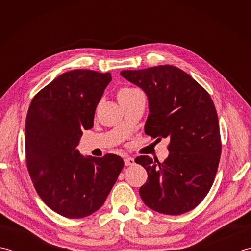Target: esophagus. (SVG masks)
Instances as JSON below:
<instances>
[{
	"label": "esophagus",
	"instance_id": "1",
	"mask_svg": "<svg viewBox=\"0 0 251 251\" xmlns=\"http://www.w3.org/2000/svg\"><path fill=\"white\" fill-rule=\"evenodd\" d=\"M124 163L126 166H132L135 164V159L130 156H125L124 157Z\"/></svg>",
	"mask_w": 251,
	"mask_h": 251
}]
</instances>
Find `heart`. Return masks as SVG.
Masks as SVG:
<instances>
[{
	"instance_id": "obj_1",
	"label": "heart",
	"mask_w": 251,
	"mask_h": 251,
	"mask_svg": "<svg viewBox=\"0 0 251 251\" xmlns=\"http://www.w3.org/2000/svg\"><path fill=\"white\" fill-rule=\"evenodd\" d=\"M134 90H135L134 88H123V89H121L120 92H119V95H117V97H119V99H120L121 97H124V96L132 93V92H134Z\"/></svg>"
}]
</instances>
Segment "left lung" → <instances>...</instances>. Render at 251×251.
Listing matches in <instances>:
<instances>
[{"label": "left lung", "instance_id": "1", "mask_svg": "<svg viewBox=\"0 0 251 251\" xmlns=\"http://www.w3.org/2000/svg\"><path fill=\"white\" fill-rule=\"evenodd\" d=\"M121 75L148 96L146 134L170 140L163 163L147 155L135 159L148 173L139 189L143 202L164 215L194 209L214 183L221 155L219 121L209 94L188 73L169 65L124 70Z\"/></svg>", "mask_w": 251, "mask_h": 251}]
</instances>
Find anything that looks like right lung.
Returning a JSON list of instances; mask_svg holds the SVG:
<instances>
[{"mask_svg":"<svg viewBox=\"0 0 251 251\" xmlns=\"http://www.w3.org/2000/svg\"><path fill=\"white\" fill-rule=\"evenodd\" d=\"M111 74L72 70L57 76L32 99L26 114L25 158L34 188L51 210L70 219L103 205L124 166L115 154L83 156L76 149Z\"/></svg>","mask_w":251,"mask_h":251,"instance_id":"obj_1","label":"right lung"}]
</instances>
